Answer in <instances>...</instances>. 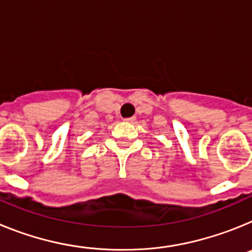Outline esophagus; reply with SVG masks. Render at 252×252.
<instances>
[{
  "label": "esophagus",
  "mask_w": 252,
  "mask_h": 252,
  "mask_svg": "<svg viewBox=\"0 0 252 252\" xmlns=\"http://www.w3.org/2000/svg\"><path fill=\"white\" fill-rule=\"evenodd\" d=\"M125 121H127V122H133L135 121V117H128V119H126Z\"/></svg>",
  "instance_id": "34e87169"
}]
</instances>
